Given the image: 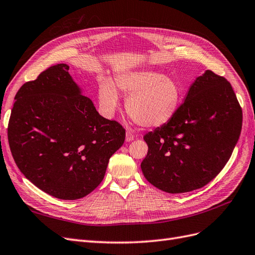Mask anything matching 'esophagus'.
Instances as JSON below:
<instances>
[{
	"instance_id": "esophagus-1",
	"label": "esophagus",
	"mask_w": 255,
	"mask_h": 255,
	"mask_svg": "<svg viewBox=\"0 0 255 255\" xmlns=\"http://www.w3.org/2000/svg\"><path fill=\"white\" fill-rule=\"evenodd\" d=\"M134 138V133L131 132V131H127L126 132V142H131Z\"/></svg>"
}]
</instances>
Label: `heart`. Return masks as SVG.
I'll return each mask as SVG.
<instances>
[{
	"label": "heart",
	"instance_id": "heart-1",
	"mask_svg": "<svg viewBox=\"0 0 255 255\" xmlns=\"http://www.w3.org/2000/svg\"><path fill=\"white\" fill-rule=\"evenodd\" d=\"M116 86L128 96L129 116L143 127H160L168 123L179 108L182 91L178 81L152 70H134L118 74ZM98 103L105 116L112 117L120 105L118 90L108 80L98 88Z\"/></svg>",
	"mask_w": 255,
	"mask_h": 255
}]
</instances>
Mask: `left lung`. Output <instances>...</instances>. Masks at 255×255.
<instances>
[{
    "label": "left lung",
    "mask_w": 255,
    "mask_h": 255,
    "mask_svg": "<svg viewBox=\"0 0 255 255\" xmlns=\"http://www.w3.org/2000/svg\"><path fill=\"white\" fill-rule=\"evenodd\" d=\"M242 124L243 111L232 86L207 70L191 85L175 117L145 134L144 177L169 194L201 188L225 167Z\"/></svg>",
    "instance_id": "8db88e82"
}]
</instances>
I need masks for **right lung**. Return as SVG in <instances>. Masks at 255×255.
Here are the masks:
<instances>
[{
	"label": "right lung",
	"mask_w": 255,
	"mask_h": 255,
	"mask_svg": "<svg viewBox=\"0 0 255 255\" xmlns=\"http://www.w3.org/2000/svg\"><path fill=\"white\" fill-rule=\"evenodd\" d=\"M69 69L53 65L20 88L7 134L26 179L56 198L76 200L103 181L125 129L96 111Z\"/></svg>",
	"instance_id": "obj_1"
}]
</instances>
